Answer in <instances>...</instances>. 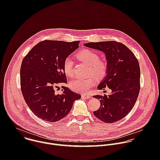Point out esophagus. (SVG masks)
<instances>
[{
    "label": "esophagus",
    "mask_w": 160,
    "mask_h": 160,
    "mask_svg": "<svg viewBox=\"0 0 160 160\" xmlns=\"http://www.w3.org/2000/svg\"><path fill=\"white\" fill-rule=\"evenodd\" d=\"M82 98H83V99H90L91 98V96H90V95H82Z\"/></svg>",
    "instance_id": "obj_1"
}]
</instances>
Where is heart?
I'll return each mask as SVG.
<instances>
[{
  "instance_id": "heart-1",
  "label": "heart",
  "mask_w": 160,
  "mask_h": 160,
  "mask_svg": "<svg viewBox=\"0 0 160 160\" xmlns=\"http://www.w3.org/2000/svg\"><path fill=\"white\" fill-rule=\"evenodd\" d=\"M78 58L82 62L89 66V75H93L97 79L103 78L108 72V64L104 60H100L99 55L88 49H85L78 54ZM63 70L65 75L72 77L73 75V61L70 57L64 59ZM95 83L94 77L91 76L88 78H77L70 83V88L80 93H85L92 87Z\"/></svg>"
}]
</instances>
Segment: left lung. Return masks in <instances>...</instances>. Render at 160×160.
<instances>
[{"label":"left lung","mask_w":160,"mask_h":160,"mask_svg":"<svg viewBox=\"0 0 160 160\" xmlns=\"http://www.w3.org/2000/svg\"><path fill=\"white\" fill-rule=\"evenodd\" d=\"M84 45L104 53L108 72L98 88L108 87L111 90L108 96H93L101 102L94 115L108 123L119 121L132 110L139 94L141 70L138 60L126 45L115 41L88 42Z\"/></svg>","instance_id":"obj_1"}]
</instances>
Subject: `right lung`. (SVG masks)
I'll list each match as a JSON object with an SVG mask.
<instances>
[{"instance_id": "right-lung-1", "label": "right lung", "mask_w": 160, "mask_h": 160, "mask_svg": "<svg viewBox=\"0 0 160 160\" xmlns=\"http://www.w3.org/2000/svg\"><path fill=\"white\" fill-rule=\"evenodd\" d=\"M79 43L42 41L22 59L20 69L22 96L30 110L44 121L55 122L64 118L73 102L81 98L80 94L64 86L60 94L54 90L58 83H67L63 63L79 48Z\"/></svg>"}]
</instances>
